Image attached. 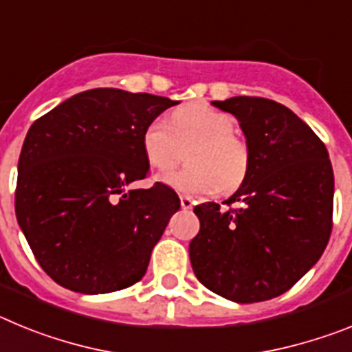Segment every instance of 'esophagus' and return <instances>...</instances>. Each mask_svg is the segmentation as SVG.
<instances>
[{"instance_id":"1","label":"esophagus","mask_w":352,"mask_h":352,"mask_svg":"<svg viewBox=\"0 0 352 352\" xmlns=\"http://www.w3.org/2000/svg\"><path fill=\"white\" fill-rule=\"evenodd\" d=\"M179 201H182L183 210H192V206H194V201H192L190 197H186V195H182V197H179Z\"/></svg>"}]
</instances>
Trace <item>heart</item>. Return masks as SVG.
Wrapping results in <instances>:
<instances>
[{"mask_svg":"<svg viewBox=\"0 0 352 352\" xmlns=\"http://www.w3.org/2000/svg\"><path fill=\"white\" fill-rule=\"evenodd\" d=\"M234 120L206 104H188L173 111L169 121L153 118L141 133V148L151 169L166 173L178 166L182 148L183 170L162 176V182L190 195L232 192L247 179L252 155L247 141L234 133Z\"/></svg>","mask_w":352,"mask_h":352,"instance_id":"1","label":"heart"}]
</instances>
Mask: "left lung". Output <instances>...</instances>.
I'll use <instances>...</instances> for the list:
<instances>
[{
  "label": "left lung",
  "mask_w": 352,
  "mask_h": 352,
  "mask_svg": "<svg viewBox=\"0 0 352 352\" xmlns=\"http://www.w3.org/2000/svg\"><path fill=\"white\" fill-rule=\"evenodd\" d=\"M238 118L250 148L234 195L194 208L197 280L214 294L256 303L280 296L322 256L333 229V169L324 142L291 109L261 96L213 102Z\"/></svg>",
  "instance_id": "left-lung-1"
}]
</instances>
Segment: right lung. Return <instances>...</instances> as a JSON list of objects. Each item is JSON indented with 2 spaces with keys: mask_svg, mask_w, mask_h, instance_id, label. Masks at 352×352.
I'll list each match as a JSON object with an SVG mask.
<instances>
[{
  "mask_svg": "<svg viewBox=\"0 0 352 352\" xmlns=\"http://www.w3.org/2000/svg\"><path fill=\"white\" fill-rule=\"evenodd\" d=\"M176 104L96 88L30 126L19 157L15 214L56 284L104 294L141 280L179 197L160 182L135 190L129 185L149 176L142 130Z\"/></svg>",
  "mask_w": 352,
  "mask_h": 352,
  "instance_id": "add662e5",
  "label": "right lung"
}]
</instances>
